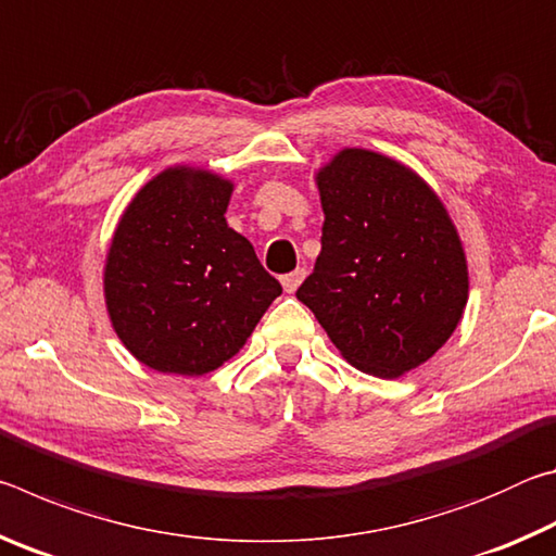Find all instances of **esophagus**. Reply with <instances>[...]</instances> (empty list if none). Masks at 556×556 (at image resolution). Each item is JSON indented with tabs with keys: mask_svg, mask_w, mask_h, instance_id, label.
<instances>
[{
	"mask_svg": "<svg viewBox=\"0 0 556 556\" xmlns=\"http://www.w3.org/2000/svg\"><path fill=\"white\" fill-rule=\"evenodd\" d=\"M304 277H306V269H304V267H299V269L289 271V275L281 277V287H285L287 294H294V291L299 289L301 281H304Z\"/></svg>",
	"mask_w": 556,
	"mask_h": 556,
	"instance_id": "obj_1",
	"label": "esophagus"
}]
</instances>
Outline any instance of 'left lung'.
Instances as JSON below:
<instances>
[{"label":"left lung","mask_w":556,"mask_h":556,"mask_svg":"<svg viewBox=\"0 0 556 556\" xmlns=\"http://www.w3.org/2000/svg\"><path fill=\"white\" fill-rule=\"evenodd\" d=\"M316 186L321 255L296 299L353 368L400 378L464 316L468 265L456 225L425 178L370 149H341Z\"/></svg>","instance_id":"8db88e82"}]
</instances>
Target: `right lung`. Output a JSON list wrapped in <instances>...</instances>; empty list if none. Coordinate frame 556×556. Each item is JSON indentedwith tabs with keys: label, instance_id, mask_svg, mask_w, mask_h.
<instances>
[{
	"label": "right lung",
	"instance_id": "right-lung-1",
	"mask_svg": "<svg viewBox=\"0 0 556 556\" xmlns=\"http://www.w3.org/2000/svg\"><path fill=\"white\" fill-rule=\"evenodd\" d=\"M230 195V178L168 166L122 213L102 289L117 338L147 368L186 378L220 368L281 294L225 220Z\"/></svg>",
	"mask_w": 556,
	"mask_h": 556
}]
</instances>
